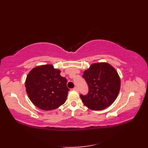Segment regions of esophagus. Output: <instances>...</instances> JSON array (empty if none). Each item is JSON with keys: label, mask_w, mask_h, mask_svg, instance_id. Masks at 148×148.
Wrapping results in <instances>:
<instances>
[{"label": "esophagus", "mask_w": 148, "mask_h": 148, "mask_svg": "<svg viewBox=\"0 0 148 148\" xmlns=\"http://www.w3.org/2000/svg\"><path fill=\"white\" fill-rule=\"evenodd\" d=\"M73 90H75V91H77H77H78V89H77V87H76V86H75V87L74 88H73Z\"/></svg>", "instance_id": "1"}]
</instances>
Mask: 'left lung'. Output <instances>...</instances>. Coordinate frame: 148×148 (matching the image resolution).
Here are the masks:
<instances>
[{
  "label": "left lung",
  "mask_w": 148,
  "mask_h": 148,
  "mask_svg": "<svg viewBox=\"0 0 148 148\" xmlns=\"http://www.w3.org/2000/svg\"><path fill=\"white\" fill-rule=\"evenodd\" d=\"M88 86L86 95L80 94L84 104L88 108L100 111L114 102L120 89L118 72L107 63H97L90 66L82 76Z\"/></svg>",
  "instance_id": "left-lung-1"
}]
</instances>
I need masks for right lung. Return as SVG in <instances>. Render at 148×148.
<instances>
[{"mask_svg": "<svg viewBox=\"0 0 148 148\" xmlns=\"http://www.w3.org/2000/svg\"><path fill=\"white\" fill-rule=\"evenodd\" d=\"M52 65L34 68L25 81L26 92L34 105L45 111L55 109L64 104L69 89L67 79Z\"/></svg>", "mask_w": 148, "mask_h": 148, "instance_id": "right-lung-1", "label": "right lung"}]
</instances>
